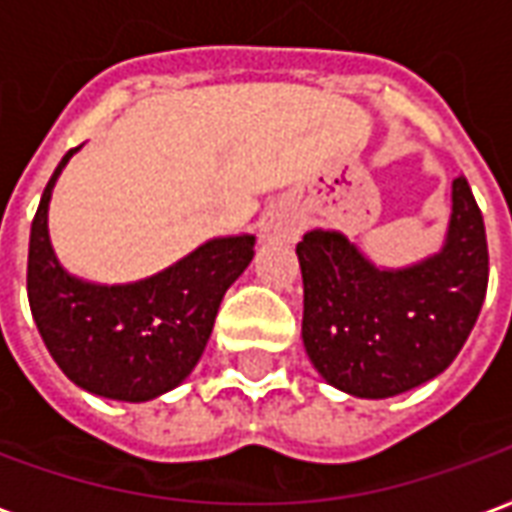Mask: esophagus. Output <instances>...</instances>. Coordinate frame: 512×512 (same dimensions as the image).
I'll return each instance as SVG.
<instances>
[{"label":"esophagus","mask_w":512,"mask_h":512,"mask_svg":"<svg viewBox=\"0 0 512 512\" xmlns=\"http://www.w3.org/2000/svg\"><path fill=\"white\" fill-rule=\"evenodd\" d=\"M300 234V220L289 210H272L264 223H261V237L264 240H283L289 242Z\"/></svg>","instance_id":"esophagus-1"}]
</instances>
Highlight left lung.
I'll return each instance as SVG.
<instances>
[{"instance_id": "8db88e82", "label": "left lung", "mask_w": 512, "mask_h": 512, "mask_svg": "<svg viewBox=\"0 0 512 512\" xmlns=\"http://www.w3.org/2000/svg\"><path fill=\"white\" fill-rule=\"evenodd\" d=\"M297 259L305 352L324 382L357 398H393L442 374L486 300V226L464 177L453 179L442 248L409 267H379L335 229L308 231Z\"/></svg>"}]
</instances>
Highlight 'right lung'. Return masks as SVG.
<instances>
[{
  "label": "right lung",
  "instance_id": "add662e5",
  "mask_svg": "<svg viewBox=\"0 0 512 512\" xmlns=\"http://www.w3.org/2000/svg\"><path fill=\"white\" fill-rule=\"evenodd\" d=\"M78 149L59 160L32 220L29 308L70 382L100 398L141 404L174 390L196 368L223 294L251 264L256 237H212L166 270L133 283L70 275L48 237V204Z\"/></svg>",
  "mask_w": 512,
  "mask_h": 512
}]
</instances>
